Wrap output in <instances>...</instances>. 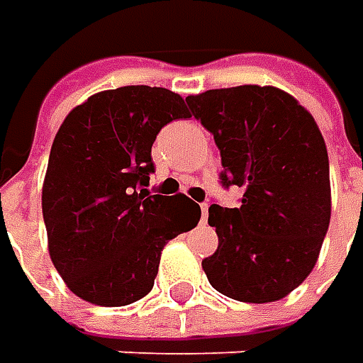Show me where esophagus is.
<instances>
[{
	"label": "esophagus",
	"mask_w": 363,
	"mask_h": 363,
	"mask_svg": "<svg viewBox=\"0 0 363 363\" xmlns=\"http://www.w3.org/2000/svg\"><path fill=\"white\" fill-rule=\"evenodd\" d=\"M200 208H202V222H206L208 220V203H200Z\"/></svg>",
	"instance_id": "1"
}]
</instances>
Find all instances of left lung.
<instances>
[{
  "label": "left lung",
  "instance_id": "left-lung-1",
  "mask_svg": "<svg viewBox=\"0 0 363 363\" xmlns=\"http://www.w3.org/2000/svg\"><path fill=\"white\" fill-rule=\"evenodd\" d=\"M214 135L220 184L244 189L238 208L212 203L218 248L202 269L242 303L286 297L313 271L331 218L328 147L315 119L285 91L244 84L186 99Z\"/></svg>",
  "mask_w": 363,
  "mask_h": 363
}]
</instances>
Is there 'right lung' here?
I'll return each mask as SVG.
<instances>
[{"mask_svg":"<svg viewBox=\"0 0 363 363\" xmlns=\"http://www.w3.org/2000/svg\"><path fill=\"white\" fill-rule=\"evenodd\" d=\"M175 119H189L179 94L139 84L92 94L56 133L42 214L50 258L80 299L123 307L145 297L163 246L202 216L184 194L147 189L153 141Z\"/></svg>","mask_w":363,"mask_h":363,"instance_id":"1","label":"right lung"}]
</instances>
